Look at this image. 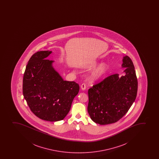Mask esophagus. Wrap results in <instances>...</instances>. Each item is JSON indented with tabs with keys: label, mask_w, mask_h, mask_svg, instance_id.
Wrapping results in <instances>:
<instances>
[{
	"label": "esophagus",
	"mask_w": 159,
	"mask_h": 159,
	"mask_svg": "<svg viewBox=\"0 0 159 159\" xmlns=\"http://www.w3.org/2000/svg\"><path fill=\"white\" fill-rule=\"evenodd\" d=\"M86 84H85V83H83L82 85H81V86H80V88L81 89H83V90H85V89H86Z\"/></svg>",
	"instance_id": "obj_1"
}]
</instances>
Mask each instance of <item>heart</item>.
I'll list each match as a JSON object with an SVG mask.
<instances>
[{
  "label": "heart",
  "mask_w": 159,
  "mask_h": 159,
  "mask_svg": "<svg viewBox=\"0 0 159 159\" xmlns=\"http://www.w3.org/2000/svg\"><path fill=\"white\" fill-rule=\"evenodd\" d=\"M98 62H94L86 66L88 68H94L98 65ZM109 67L105 63L101 64L100 66L96 68L89 76V80L91 82H95L103 79L108 73Z\"/></svg>",
  "instance_id": "heart-1"
}]
</instances>
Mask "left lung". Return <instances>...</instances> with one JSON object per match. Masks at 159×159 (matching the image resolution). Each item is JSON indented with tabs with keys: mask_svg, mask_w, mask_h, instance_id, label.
I'll use <instances>...</instances> for the list:
<instances>
[{
	"mask_svg": "<svg viewBox=\"0 0 159 159\" xmlns=\"http://www.w3.org/2000/svg\"><path fill=\"white\" fill-rule=\"evenodd\" d=\"M122 61L125 75H110L89 89L88 112L97 124H110L119 120L136 99L138 82L133 62L128 56Z\"/></svg>",
	"mask_w": 159,
	"mask_h": 159,
	"instance_id": "obj_1",
	"label": "left lung"
}]
</instances>
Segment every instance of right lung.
<instances>
[{
	"instance_id": "obj_1",
	"label": "right lung",
	"mask_w": 159,
	"mask_h": 159,
	"mask_svg": "<svg viewBox=\"0 0 159 159\" xmlns=\"http://www.w3.org/2000/svg\"><path fill=\"white\" fill-rule=\"evenodd\" d=\"M51 51L34 53L26 66L23 80V94L30 109L39 118L61 120L70 111L78 94L79 84L64 80L47 59Z\"/></svg>"
}]
</instances>
